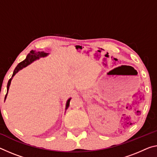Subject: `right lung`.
<instances>
[{
  "label": "right lung",
  "instance_id": "obj_1",
  "mask_svg": "<svg viewBox=\"0 0 157 157\" xmlns=\"http://www.w3.org/2000/svg\"><path fill=\"white\" fill-rule=\"evenodd\" d=\"M49 55V53H46V52H35V51H31V52L27 55L26 59H24L23 61H21V63H19L18 65L17 66V67L15 68V69L14 70V72H13V74H12V78L9 79L8 82H7V94L6 95V97H5V100H6V98H7V93H8V91H9V88H10V84H11V81L12 78H13V77L15 75L18 73L19 71H21V69H23L25 67H26L27 66L30 65V64L33 63V61H36V60H38L40 58H42V57H46L47 56ZM71 98H70L68 99V101H66V110L68 108V107L70 105V101H71Z\"/></svg>",
  "mask_w": 157,
  "mask_h": 157
}]
</instances>
